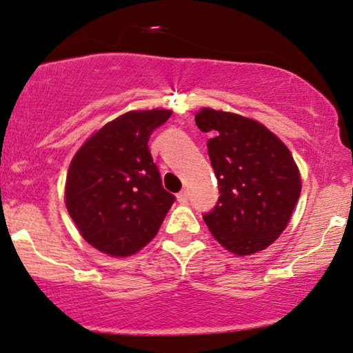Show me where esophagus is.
<instances>
[{
	"label": "esophagus",
	"instance_id": "esophagus-1",
	"mask_svg": "<svg viewBox=\"0 0 353 353\" xmlns=\"http://www.w3.org/2000/svg\"><path fill=\"white\" fill-rule=\"evenodd\" d=\"M177 200H179V203H187V200H189V192L187 190H182L177 194Z\"/></svg>",
	"mask_w": 353,
	"mask_h": 353
}]
</instances>
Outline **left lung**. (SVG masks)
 <instances>
[{
    "instance_id": "1",
    "label": "left lung",
    "mask_w": 353,
    "mask_h": 353,
    "mask_svg": "<svg viewBox=\"0 0 353 353\" xmlns=\"http://www.w3.org/2000/svg\"><path fill=\"white\" fill-rule=\"evenodd\" d=\"M195 122L211 134L206 145L221 194L203 214L210 232L236 255L265 250L288 228L302 190L292 154L248 117L203 108Z\"/></svg>"
}]
</instances>
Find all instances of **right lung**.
Here are the masks:
<instances>
[{"instance_id": "right-lung-1", "label": "right lung", "mask_w": 353, "mask_h": 353, "mask_svg": "<svg viewBox=\"0 0 353 353\" xmlns=\"http://www.w3.org/2000/svg\"><path fill=\"white\" fill-rule=\"evenodd\" d=\"M169 116V110L125 112L93 134L70 161L65 206L97 250L130 256L158 234L176 196L163 189L148 140Z\"/></svg>"}]
</instances>
